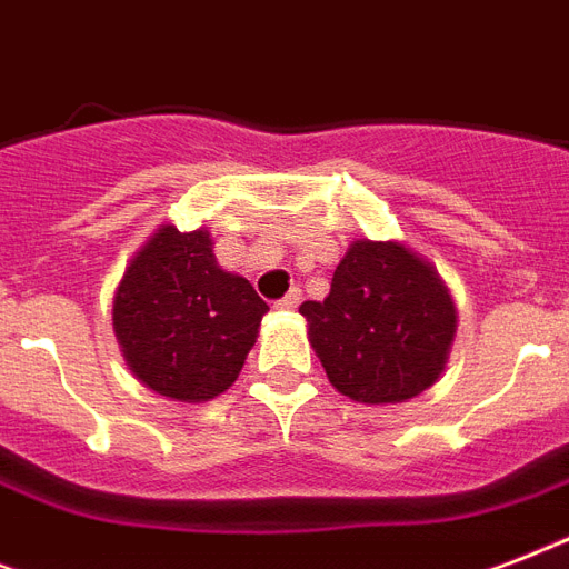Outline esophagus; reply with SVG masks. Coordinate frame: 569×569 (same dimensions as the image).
Returning a JSON list of instances; mask_svg holds the SVG:
<instances>
[{
  "instance_id": "obj_1",
  "label": "esophagus",
  "mask_w": 569,
  "mask_h": 569,
  "mask_svg": "<svg viewBox=\"0 0 569 569\" xmlns=\"http://www.w3.org/2000/svg\"><path fill=\"white\" fill-rule=\"evenodd\" d=\"M301 303V289H289V292L277 301V310H295Z\"/></svg>"
}]
</instances>
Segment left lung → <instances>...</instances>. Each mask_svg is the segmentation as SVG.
Wrapping results in <instances>:
<instances>
[{
    "instance_id": "1",
    "label": "left lung",
    "mask_w": 569,
    "mask_h": 569,
    "mask_svg": "<svg viewBox=\"0 0 569 569\" xmlns=\"http://www.w3.org/2000/svg\"><path fill=\"white\" fill-rule=\"evenodd\" d=\"M301 316L330 383L363 405H398L440 378L458 328L428 262L398 241H355L325 301Z\"/></svg>"
}]
</instances>
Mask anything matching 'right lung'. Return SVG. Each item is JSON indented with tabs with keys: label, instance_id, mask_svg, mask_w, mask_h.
<instances>
[{
	"label": "right lung",
	"instance_id": "add662e5",
	"mask_svg": "<svg viewBox=\"0 0 569 569\" xmlns=\"http://www.w3.org/2000/svg\"><path fill=\"white\" fill-rule=\"evenodd\" d=\"M268 303L214 262L206 230L162 227L114 295V333L141 383L177 401H209L239 378Z\"/></svg>",
	"mask_w": 569,
	"mask_h": 569
}]
</instances>
